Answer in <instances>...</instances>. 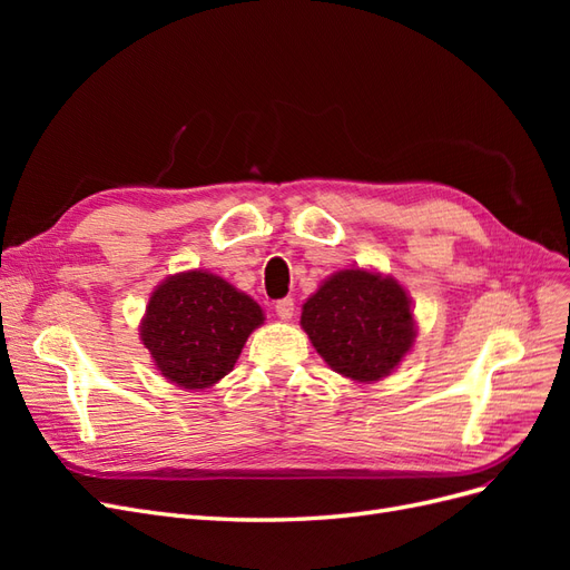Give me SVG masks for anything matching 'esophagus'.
<instances>
[{
  "mask_svg": "<svg viewBox=\"0 0 570 570\" xmlns=\"http://www.w3.org/2000/svg\"><path fill=\"white\" fill-rule=\"evenodd\" d=\"M275 314H278L283 321H289L292 316H295V299L283 297L275 302Z\"/></svg>",
  "mask_w": 570,
  "mask_h": 570,
  "instance_id": "obj_1",
  "label": "esophagus"
}]
</instances>
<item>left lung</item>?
Returning <instances> with one entry per match:
<instances>
[{"mask_svg":"<svg viewBox=\"0 0 570 570\" xmlns=\"http://www.w3.org/2000/svg\"><path fill=\"white\" fill-rule=\"evenodd\" d=\"M302 327L325 364L356 383L385 377L416 337L404 287L361 268L327 278L306 299Z\"/></svg>","mask_w":570,"mask_h":570,"instance_id":"1","label":"left lung"}]
</instances>
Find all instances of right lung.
<instances>
[{"mask_svg":"<svg viewBox=\"0 0 570 570\" xmlns=\"http://www.w3.org/2000/svg\"><path fill=\"white\" fill-rule=\"evenodd\" d=\"M264 312L218 275L187 271L154 292L142 342L170 383L204 390L228 375Z\"/></svg>","mask_w":570,"mask_h":570,"instance_id":"1","label":"right lung"}]
</instances>
